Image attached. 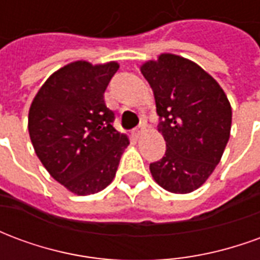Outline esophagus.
Wrapping results in <instances>:
<instances>
[{
	"label": "esophagus",
	"mask_w": 260,
	"mask_h": 260,
	"mask_svg": "<svg viewBox=\"0 0 260 260\" xmlns=\"http://www.w3.org/2000/svg\"><path fill=\"white\" fill-rule=\"evenodd\" d=\"M142 132H143V126L141 125V126H138V128H135V129L132 131V135H134V138L138 139V138L142 135Z\"/></svg>",
	"instance_id": "1"
}]
</instances>
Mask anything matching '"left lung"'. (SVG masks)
Instances as JSON below:
<instances>
[{"label": "left lung", "mask_w": 260, "mask_h": 260, "mask_svg": "<svg viewBox=\"0 0 260 260\" xmlns=\"http://www.w3.org/2000/svg\"><path fill=\"white\" fill-rule=\"evenodd\" d=\"M141 72L153 89L166 141L163 158L150 163V173L166 191L189 193L223 156L233 117L229 99L206 71L180 55L161 54Z\"/></svg>", "instance_id": "obj_1"}]
</instances>
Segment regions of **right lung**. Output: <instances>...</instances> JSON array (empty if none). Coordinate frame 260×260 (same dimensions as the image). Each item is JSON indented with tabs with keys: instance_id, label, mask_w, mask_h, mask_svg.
I'll return each instance as SVG.
<instances>
[{
	"instance_id": "1",
	"label": "right lung",
	"mask_w": 260,
	"mask_h": 260,
	"mask_svg": "<svg viewBox=\"0 0 260 260\" xmlns=\"http://www.w3.org/2000/svg\"><path fill=\"white\" fill-rule=\"evenodd\" d=\"M117 62L75 61L48 78L29 110V135L50 175L76 195L104 189L115 177L128 136L113 126L104 91Z\"/></svg>"
}]
</instances>
